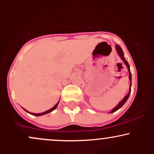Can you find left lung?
Masks as SVG:
<instances>
[{
    "mask_svg": "<svg viewBox=\"0 0 154 154\" xmlns=\"http://www.w3.org/2000/svg\"><path fill=\"white\" fill-rule=\"evenodd\" d=\"M115 48H116V52H117L118 55L119 56V57L121 58V59L122 60V61H124V63H125V65H126L127 67H128V72H129V79H130V88H129L128 94L127 95H125V98H124L119 103H118V105L116 106L115 108H114V109H113L112 110L110 111V113L115 112L116 111H117L118 109H119L125 103V102L128 100L129 96H130V93H131V86H132V75H131V72H130V65H129L128 62L127 61V60L125 59V56H124V53H123L122 49V48L120 47L119 45H115Z\"/></svg>",
    "mask_w": 154,
    "mask_h": 154,
    "instance_id": "1",
    "label": "left lung"
}]
</instances>
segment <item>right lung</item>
I'll return each instance as SVG.
<instances>
[{
	"mask_svg": "<svg viewBox=\"0 0 154 154\" xmlns=\"http://www.w3.org/2000/svg\"><path fill=\"white\" fill-rule=\"evenodd\" d=\"M59 102H58L56 104V105L54 106V107L53 108H51V109H49V110H48V111H44V112H42V113H39V114H35V113H31V112H29V111H26V109H24V108H23V109H24V110H25L26 112H28L29 113V114H32V115H34V116H42V115H44V114H48V113H50V112H51V111H53L54 110H55V109H56V107H57V106H58V104H59Z\"/></svg>",
	"mask_w": 154,
	"mask_h": 154,
	"instance_id": "add662e5",
	"label": "right lung"
}]
</instances>
